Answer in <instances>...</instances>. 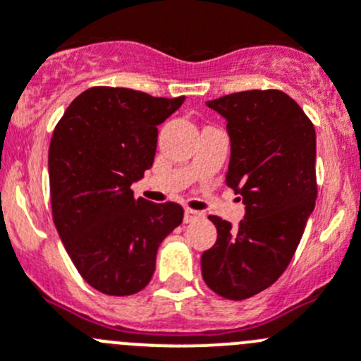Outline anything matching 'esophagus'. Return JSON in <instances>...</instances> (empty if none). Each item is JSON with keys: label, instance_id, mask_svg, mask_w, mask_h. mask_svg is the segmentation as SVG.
I'll return each instance as SVG.
<instances>
[{"label": "esophagus", "instance_id": "1", "mask_svg": "<svg viewBox=\"0 0 361 361\" xmlns=\"http://www.w3.org/2000/svg\"><path fill=\"white\" fill-rule=\"evenodd\" d=\"M201 217H204V214H203V212H200V210L185 209V217H183L185 223H192V221L201 219Z\"/></svg>", "mask_w": 361, "mask_h": 361}]
</instances>
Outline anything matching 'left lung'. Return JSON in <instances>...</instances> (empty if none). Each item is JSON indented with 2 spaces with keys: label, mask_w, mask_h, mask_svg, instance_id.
<instances>
[{
  "label": "left lung",
  "mask_w": 361,
  "mask_h": 361,
  "mask_svg": "<svg viewBox=\"0 0 361 361\" xmlns=\"http://www.w3.org/2000/svg\"><path fill=\"white\" fill-rule=\"evenodd\" d=\"M226 120V185L245 203L237 228L210 216L217 241L201 255L210 290L245 300L274 284L290 264L317 200V135L284 92L250 90L207 102ZM239 197V200H241Z\"/></svg>",
  "instance_id": "8db88e82"
}]
</instances>
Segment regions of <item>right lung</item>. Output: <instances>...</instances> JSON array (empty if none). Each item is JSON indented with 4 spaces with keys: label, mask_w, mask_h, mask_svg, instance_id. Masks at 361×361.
<instances>
[{
    "label": "right lung",
    "mask_w": 361,
    "mask_h": 361,
    "mask_svg": "<svg viewBox=\"0 0 361 361\" xmlns=\"http://www.w3.org/2000/svg\"><path fill=\"white\" fill-rule=\"evenodd\" d=\"M183 100L97 86L55 126L48 151L55 228L79 274L100 293L144 290L158 246L183 221L180 204L136 200L131 190L152 167L158 126Z\"/></svg>",
    "instance_id": "right-lung-1"
}]
</instances>
